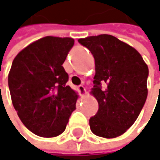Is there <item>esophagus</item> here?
<instances>
[{
    "label": "esophagus",
    "mask_w": 160,
    "mask_h": 160,
    "mask_svg": "<svg viewBox=\"0 0 160 160\" xmlns=\"http://www.w3.org/2000/svg\"><path fill=\"white\" fill-rule=\"evenodd\" d=\"M78 91H79V92H80V94L81 96H84V95L86 94V89H85V87L82 86V85H80V86L78 87Z\"/></svg>",
    "instance_id": "obj_1"
}]
</instances>
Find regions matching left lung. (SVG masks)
Wrapping results in <instances>:
<instances>
[{
    "label": "left lung",
    "instance_id": "obj_1",
    "mask_svg": "<svg viewBox=\"0 0 160 160\" xmlns=\"http://www.w3.org/2000/svg\"><path fill=\"white\" fill-rule=\"evenodd\" d=\"M79 42L91 51L95 62L90 93L99 109L90 118L91 131L107 139L120 136L135 122L145 103L148 67L136 49L112 35L90 36Z\"/></svg>",
    "mask_w": 160,
    "mask_h": 160
}]
</instances>
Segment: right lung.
I'll return each mask as SVG.
<instances>
[{
  "label": "right lung",
  "mask_w": 160,
  "mask_h": 160,
  "mask_svg": "<svg viewBox=\"0 0 160 160\" xmlns=\"http://www.w3.org/2000/svg\"><path fill=\"white\" fill-rule=\"evenodd\" d=\"M74 39L46 36L21 50L13 61L8 85L22 123L34 134L60 135L76 109L78 92L63 68Z\"/></svg>",
  "instance_id": "obj_1"
}]
</instances>
